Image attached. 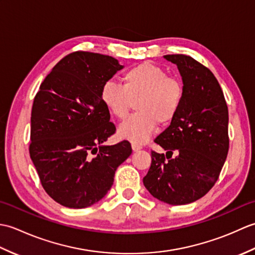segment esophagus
<instances>
[{"mask_svg": "<svg viewBox=\"0 0 255 255\" xmlns=\"http://www.w3.org/2000/svg\"><path fill=\"white\" fill-rule=\"evenodd\" d=\"M131 148H132V150H133V152H137V151H139V150H141V149H142L141 145H138V144H134V143H132Z\"/></svg>", "mask_w": 255, "mask_h": 255, "instance_id": "obj_1", "label": "esophagus"}]
</instances>
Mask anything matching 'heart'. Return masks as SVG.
<instances>
[{"label": "heart", "instance_id": "heart-1", "mask_svg": "<svg viewBox=\"0 0 255 255\" xmlns=\"http://www.w3.org/2000/svg\"><path fill=\"white\" fill-rule=\"evenodd\" d=\"M123 86L107 81L101 89V100L107 111L125 119L136 102L134 114L118 127V137L142 144L152 134L156 123H171L180 110L184 88L180 80L169 77L162 68L144 62L123 75Z\"/></svg>", "mask_w": 255, "mask_h": 255}]
</instances>
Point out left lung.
Instances as JSON below:
<instances>
[{
    "instance_id": "1",
    "label": "left lung",
    "mask_w": 255,
    "mask_h": 255,
    "mask_svg": "<svg viewBox=\"0 0 255 255\" xmlns=\"http://www.w3.org/2000/svg\"><path fill=\"white\" fill-rule=\"evenodd\" d=\"M163 58L176 64L184 96L170 126L154 139L166 153L151 152L143 185L161 202L186 205L202 198L218 180L229 150L228 107L209 69L185 55Z\"/></svg>"
}]
</instances>
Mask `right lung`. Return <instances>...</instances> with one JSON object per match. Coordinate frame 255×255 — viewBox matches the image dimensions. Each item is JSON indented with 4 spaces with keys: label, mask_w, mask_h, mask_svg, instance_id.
<instances>
[{
    "label": "right lung",
    "mask_w": 255,
    "mask_h": 255,
    "mask_svg": "<svg viewBox=\"0 0 255 255\" xmlns=\"http://www.w3.org/2000/svg\"><path fill=\"white\" fill-rule=\"evenodd\" d=\"M124 66L110 56L78 51L59 61L35 96L29 154L41 185L57 203L86 208L110 191L117 167L131 154L115 133L101 100L103 84Z\"/></svg>",
    "instance_id": "add662e5"
}]
</instances>
